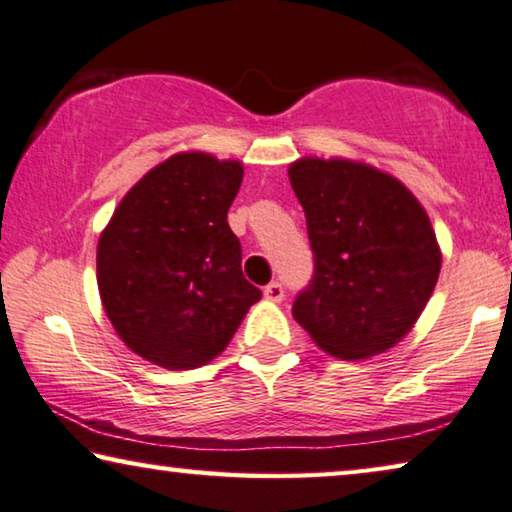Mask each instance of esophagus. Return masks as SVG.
<instances>
[{"mask_svg": "<svg viewBox=\"0 0 512 512\" xmlns=\"http://www.w3.org/2000/svg\"><path fill=\"white\" fill-rule=\"evenodd\" d=\"M263 295H265V300H270V302H281L284 300V286H281L279 281H272V284L263 288Z\"/></svg>", "mask_w": 512, "mask_h": 512, "instance_id": "esophagus-1", "label": "esophagus"}]
</instances>
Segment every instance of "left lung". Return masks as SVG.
<instances>
[{
	"label": "left lung",
	"instance_id": "8db88e82",
	"mask_svg": "<svg viewBox=\"0 0 512 512\" xmlns=\"http://www.w3.org/2000/svg\"><path fill=\"white\" fill-rule=\"evenodd\" d=\"M288 180L314 251V279L295 298L293 318L335 358L388 351L416 325L441 272L425 207L365 161L302 157Z\"/></svg>",
	"mask_w": 512,
	"mask_h": 512
}]
</instances>
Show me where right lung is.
<instances>
[{
  "label": "right lung",
  "instance_id": "add662e5",
  "mask_svg": "<svg viewBox=\"0 0 512 512\" xmlns=\"http://www.w3.org/2000/svg\"><path fill=\"white\" fill-rule=\"evenodd\" d=\"M244 168L180 152L140 177L96 247V284L108 321L140 358L196 369L224 351L261 291L242 274L228 226Z\"/></svg>",
  "mask_w": 512,
  "mask_h": 512
}]
</instances>
